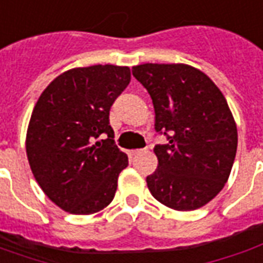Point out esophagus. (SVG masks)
<instances>
[{"mask_svg":"<svg viewBox=\"0 0 263 263\" xmlns=\"http://www.w3.org/2000/svg\"><path fill=\"white\" fill-rule=\"evenodd\" d=\"M143 152H146V149H132L131 151L132 155H141Z\"/></svg>","mask_w":263,"mask_h":263,"instance_id":"1","label":"esophagus"}]
</instances>
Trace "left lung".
I'll list each match as a JSON object with an SVG mask.
<instances>
[{"instance_id": "8db88e82", "label": "left lung", "mask_w": 263, "mask_h": 263, "mask_svg": "<svg viewBox=\"0 0 263 263\" xmlns=\"http://www.w3.org/2000/svg\"><path fill=\"white\" fill-rule=\"evenodd\" d=\"M132 74L152 98L155 129L169 141L154 149L158 169L146 177L149 192L177 211L203 207L224 187L237 154V125L226 97L189 65L145 63L134 66Z\"/></svg>"}]
</instances>
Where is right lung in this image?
I'll use <instances>...</instances> for the list:
<instances>
[{
  "label": "right lung",
  "mask_w": 263,
  "mask_h": 263,
  "mask_svg": "<svg viewBox=\"0 0 263 263\" xmlns=\"http://www.w3.org/2000/svg\"><path fill=\"white\" fill-rule=\"evenodd\" d=\"M129 81L126 66L76 67L58 76L32 111L31 171L43 193L67 213L94 214L114 198L128 156L114 142L109 109Z\"/></svg>",
  "instance_id": "1"
}]
</instances>
